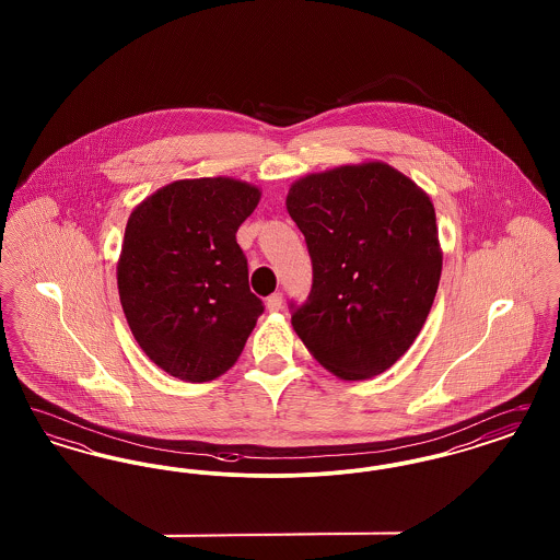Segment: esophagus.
Masks as SVG:
<instances>
[{"label": "esophagus", "instance_id": "1", "mask_svg": "<svg viewBox=\"0 0 560 560\" xmlns=\"http://www.w3.org/2000/svg\"><path fill=\"white\" fill-rule=\"evenodd\" d=\"M281 304H283V295H281V293L277 292L272 293V295H268V313H277V311H281Z\"/></svg>", "mask_w": 560, "mask_h": 560}]
</instances>
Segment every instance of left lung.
<instances>
[{"label":"left lung","mask_w":560,"mask_h":560,"mask_svg":"<svg viewBox=\"0 0 560 560\" xmlns=\"http://www.w3.org/2000/svg\"><path fill=\"white\" fill-rule=\"evenodd\" d=\"M288 212L313 260L292 325L325 370L368 380L418 338L439 290L443 252L427 192L382 161L308 174Z\"/></svg>","instance_id":"8db88e82"}]
</instances>
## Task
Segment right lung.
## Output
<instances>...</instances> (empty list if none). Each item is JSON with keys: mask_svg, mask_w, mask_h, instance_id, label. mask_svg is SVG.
I'll return each mask as SVG.
<instances>
[{"mask_svg": "<svg viewBox=\"0 0 560 560\" xmlns=\"http://www.w3.org/2000/svg\"><path fill=\"white\" fill-rule=\"evenodd\" d=\"M258 201L260 188L218 176L176 180L130 213L119 300L138 347L163 372L210 382L240 359L265 313L237 243Z\"/></svg>", "mask_w": 560, "mask_h": 560, "instance_id": "right-lung-1", "label": "right lung"}]
</instances>
